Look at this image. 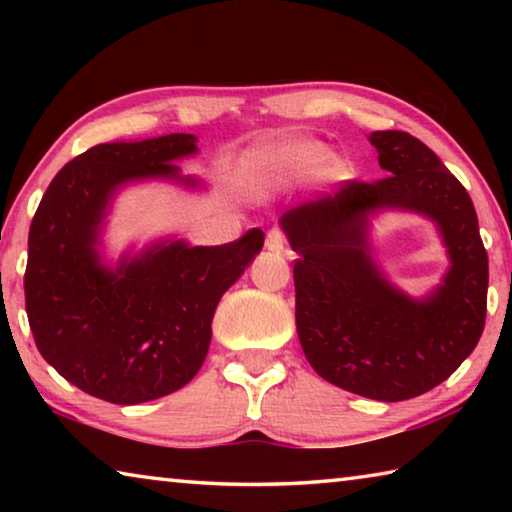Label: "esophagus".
Instances as JSON below:
<instances>
[{
	"label": "esophagus",
	"instance_id": "obj_1",
	"mask_svg": "<svg viewBox=\"0 0 512 512\" xmlns=\"http://www.w3.org/2000/svg\"><path fill=\"white\" fill-rule=\"evenodd\" d=\"M266 248L273 250V253H284V248H287V235L280 228H271L266 232Z\"/></svg>",
	"mask_w": 512,
	"mask_h": 512
}]
</instances>
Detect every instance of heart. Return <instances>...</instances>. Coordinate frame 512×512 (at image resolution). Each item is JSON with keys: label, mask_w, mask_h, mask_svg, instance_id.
Here are the masks:
<instances>
[{"label": "heart", "mask_w": 512, "mask_h": 512, "mask_svg": "<svg viewBox=\"0 0 512 512\" xmlns=\"http://www.w3.org/2000/svg\"><path fill=\"white\" fill-rule=\"evenodd\" d=\"M320 149L316 144L309 142H289V144H277L271 149L257 151L250 158V171L266 173V176L284 178V176H296V173L307 171L311 164L318 160ZM329 171L339 173L341 164L329 162Z\"/></svg>", "instance_id": "1"}]
</instances>
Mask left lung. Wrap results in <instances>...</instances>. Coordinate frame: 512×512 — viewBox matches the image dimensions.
I'll return each mask as SVG.
<instances>
[{"label":"left lung","instance_id":"8db88e82","mask_svg":"<svg viewBox=\"0 0 512 512\" xmlns=\"http://www.w3.org/2000/svg\"><path fill=\"white\" fill-rule=\"evenodd\" d=\"M370 142L386 178L343 180L334 196L298 205L282 228L293 264L296 327L305 357L329 384L379 402L431 391L470 357L488 309V253L470 194L436 153L402 131ZM406 206L444 232L453 268L424 303L395 292L369 262L370 209Z\"/></svg>","mask_w":512,"mask_h":512}]
</instances>
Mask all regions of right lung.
I'll return each mask as SVG.
<instances>
[{"label":"right lung","instance_id":"add662e5","mask_svg":"<svg viewBox=\"0 0 512 512\" xmlns=\"http://www.w3.org/2000/svg\"><path fill=\"white\" fill-rule=\"evenodd\" d=\"M194 151L196 137L183 133L92 146L56 173L31 221L24 302L33 339L58 375L99 400L151 402L192 381L216 305L264 246L253 228L223 246H158L115 273L99 266L94 241L117 185L178 178L173 160Z\"/></svg>","mask_w":512,"mask_h":512}]
</instances>
